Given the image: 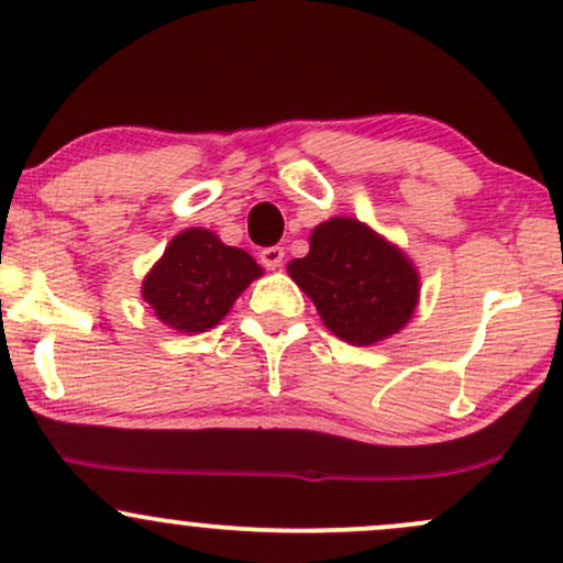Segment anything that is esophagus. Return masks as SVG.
Wrapping results in <instances>:
<instances>
[{
    "label": "esophagus",
    "mask_w": 563,
    "mask_h": 563,
    "mask_svg": "<svg viewBox=\"0 0 563 563\" xmlns=\"http://www.w3.org/2000/svg\"><path fill=\"white\" fill-rule=\"evenodd\" d=\"M260 260H262V264L267 269H277V267H283V260H286V251H283L280 245H269V249H262Z\"/></svg>",
    "instance_id": "34e87169"
}]
</instances>
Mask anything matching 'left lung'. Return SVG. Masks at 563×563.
<instances>
[{
  "mask_svg": "<svg viewBox=\"0 0 563 563\" xmlns=\"http://www.w3.org/2000/svg\"><path fill=\"white\" fill-rule=\"evenodd\" d=\"M341 341L371 346L402 331L421 294L418 269L397 245L352 217H333L309 235V254L288 264Z\"/></svg>",
  "mask_w": 563,
  "mask_h": 563,
  "instance_id": "8db88e82",
  "label": "left lung"
}]
</instances>
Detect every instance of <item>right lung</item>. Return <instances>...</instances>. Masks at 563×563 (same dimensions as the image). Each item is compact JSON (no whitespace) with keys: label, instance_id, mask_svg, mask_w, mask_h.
<instances>
[{"label":"right lung","instance_id":"obj_1","mask_svg":"<svg viewBox=\"0 0 563 563\" xmlns=\"http://www.w3.org/2000/svg\"><path fill=\"white\" fill-rule=\"evenodd\" d=\"M260 275L262 267L243 249L224 245L211 230L190 228L174 235L153 264L142 280V299L174 331L203 333Z\"/></svg>","mask_w":563,"mask_h":563}]
</instances>
